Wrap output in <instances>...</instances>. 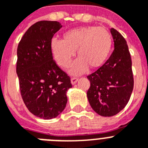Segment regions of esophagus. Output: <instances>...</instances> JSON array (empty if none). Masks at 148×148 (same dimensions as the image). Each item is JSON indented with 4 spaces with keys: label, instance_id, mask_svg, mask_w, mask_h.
Returning <instances> with one entry per match:
<instances>
[{
    "label": "esophagus",
    "instance_id": "1",
    "mask_svg": "<svg viewBox=\"0 0 148 148\" xmlns=\"http://www.w3.org/2000/svg\"><path fill=\"white\" fill-rule=\"evenodd\" d=\"M78 78H76V77H73V78H71V83L73 84H76V82H78Z\"/></svg>",
    "mask_w": 148,
    "mask_h": 148
}]
</instances>
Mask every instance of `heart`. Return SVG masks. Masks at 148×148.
I'll use <instances>...</instances> for the list:
<instances>
[{"instance_id":"1","label":"heart","mask_w":148,"mask_h":148,"mask_svg":"<svg viewBox=\"0 0 148 148\" xmlns=\"http://www.w3.org/2000/svg\"><path fill=\"white\" fill-rule=\"evenodd\" d=\"M112 47L110 34L104 27H85L73 29L63 35L62 40L51 41V51L60 66L67 68L71 64L75 50L79 57L70 69L72 74L84 73L88 66H101L108 59Z\"/></svg>"}]
</instances>
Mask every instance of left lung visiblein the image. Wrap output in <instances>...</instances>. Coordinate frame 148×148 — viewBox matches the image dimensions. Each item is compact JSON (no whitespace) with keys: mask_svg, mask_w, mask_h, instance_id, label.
<instances>
[{"mask_svg":"<svg viewBox=\"0 0 148 148\" xmlns=\"http://www.w3.org/2000/svg\"><path fill=\"white\" fill-rule=\"evenodd\" d=\"M114 50L109 59L87 75L90 87L87 95L91 108L101 116L119 113L130 100L133 89L132 61L125 38L110 29Z\"/></svg>","mask_w":148,"mask_h":148,"instance_id":"left-lung-1","label":"left lung"}]
</instances>
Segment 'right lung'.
<instances>
[{"label":"right lung","instance_id":"obj_1","mask_svg":"<svg viewBox=\"0 0 148 148\" xmlns=\"http://www.w3.org/2000/svg\"><path fill=\"white\" fill-rule=\"evenodd\" d=\"M58 21L36 22L24 33L17 49L16 73L21 95L27 109L44 119L56 118L64 110L70 76L56 64L51 51Z\"/></svg>","mask_w":148,"mask_h":148}]
</instances>
